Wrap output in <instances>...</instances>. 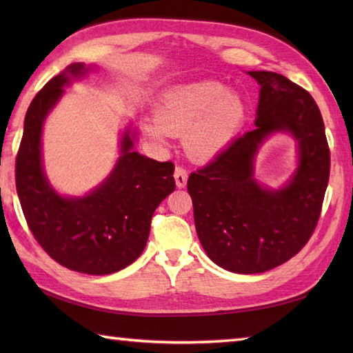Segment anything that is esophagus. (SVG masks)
I'll use <instances>...</instances> for the list:
<instances>
[{
	"instance_id": "34e87169",
	"label": "esophagus",
	"mask_w": 353,
	"mask_h": 353,
	"mask_svg": "<svg viewBox=\"0 0 353 353\" xmlns=\"http://www.w3.org/2000/svg\"><path fill=\"white\" fill-rule=\"evenodd\" d=\"M174 179H176L177 188H185L186 181H188V171H186L183 167H176Z\"/></svg>"
}]
</instances>
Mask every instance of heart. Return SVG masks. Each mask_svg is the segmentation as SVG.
Returning <instances> with one entry per match:
<instances>
[{"mask_svg":"<svg viewBox=\"0 0 353 353\" xmlns=\"http://www.w3.org/2000/svg\"><path fill=\"white\" fill-rule=\"evenodd\" d=\"M145 125L148 137L165 142L170 133H186V145L199 159L226 150L245 121V104L220 81H199L171 89Z\"/></svg>","mask_w":353,"mask_h":353,"instance_id":"b5f03b06","label":"heart"}]
</instances>
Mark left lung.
I'll return each instance as SVG.
<instances>
[{"label":"left lung","instance_id":"obj_1","mask_svg":"<svg viewBox=\"0 0 353 353\" xmlns=\"http://www.w3.org/2000/svg\"><path fill=\"white\" fill-rule=\"evenodd\" d=\"M249 76L261 86L256 127L188 179L201 245L216 265L239 274L264 273L303 249L317 226L331 170L323 118L311 94L277 72ZM276 131L298 141L299 165L287 185L268 190L254 179L252 163Z\"/></svg>","mask_w":353,"mask_h":353}]
</instances>
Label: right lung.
Here are the masks:
<instances>
[{"mask_svg": "<svg viewBox=\"0 0 353 353\" xmlns=\"http://www.w3.org/2000/svg\"><path fill=\"white\" fill-rule=\"evenodd\" d=\"M92 70L72 63L52 77L26 114L17 156V191L36 241L59 264L86 274H110L130 265L145 249L150 223L161 201L174 191L172 162L133 152L127 129L115 168L83 197H63L50 185L42 165V127L71 79Z\"/></svg>", "mask_w": 353, "mask_h": 353, "instance_id": "1", "label": "right lung"}]
</instances>
